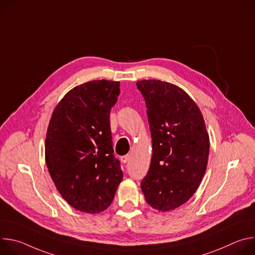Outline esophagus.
I'll use <instances>...</instances> for the list:
<instances>
[{
  "instance_id": "obj_1",
  "label": "esophagus",
  "mask_w": 255,
  "mask_h": 255,
  "mask_svg": "<svg viewBox=\"0 0 255 255\" xmlns=\"http://www.w3.org/2000/svg\"><path fill=\"white\" fill-rule=\"evenodd\" d=\"M130 155L129 154H127V155H124V156H122L121 157V161L123 162V163H126V162H128L129 160H130Z\"/></svg>"
}]
</instances>
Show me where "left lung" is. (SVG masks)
<instances>
[{"mask_svg": "<svg viewBox=\"0 0 255 255\" xmlns=\"http://www.w3.org/2000/svg\"><path fill=\"white\" fill-rule=\"evenodd\" d=\"M147 108L150 167L141 181L145 200L168 212L187 203L206 172L210 139L199 107L183 90L158 80L136 83Z\"/></svg>", "mask_w": 255, "mask_h": 255, "instance_id": "8db88e82", "label": "left lung"}]
</instances>
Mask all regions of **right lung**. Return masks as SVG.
Returning <instances> with one entry per match:
<instances>
[{
	"label": "right lung",
	"instance_id": "1",
	"mask_svg": "<svg viewBox=\"0 0 255 255\" xmlns=\"http://www.w3.org/2000/svg\"><path fill=\"white\" fill-rule=\"evenodd\" d=\"M119 87V82L106 80L77 86L57 104L49 121L48 171L61 197L81 212L106 210L123 179L109 120Z\"/></svg>",
	"mask_w": 255,
	"mask_h": 255
}]
</instances>
